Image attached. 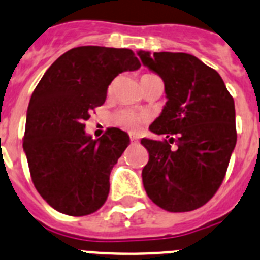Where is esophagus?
<instances>
[{"label":"esophagus","mask_w":260,"mask_h":260,"mask_svg":"<svg viewBox=\"0 0 260 260\" xmlns=\"http://www.w3.org/2000/svg\"><path fill=\"white\" fill-rule=\"evenodd\" d=\"M129 139H131V143H132V144H137V143H139V136H135V135H131Z\"/></svg>","instance_id":"esophagus-1"}]
</instances>
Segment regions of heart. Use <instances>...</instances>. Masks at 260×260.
Listing matches in <instances>:
<instances>
[{
  "mask_svg": "<svg viewBox=\"0 0 260 260\" xmlns=\"http://www.w3.org/2000/svg\"><path fill=\"white\" fill-rule=\"evenodd\" d=\"M152 76V74H144L143 77ZM141 77V78H143ZM116 123L120 125L123 129H127L129 132H136L140 129L141 124H143V117L141 115L136 114L135 111H131V110H124L120 111L116 115Z\"/></svg>",
  "mask_w": 260,
  "mask_h": 260,
  "instance_id": "obj_1",
  "label": "heart"
}]
</instances>
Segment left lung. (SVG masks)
I'll use <instances>...</instances> for the list:
<instances>
[{
    "label": "left lung",
    "instance_id": "obj_1",
    "mask_svg": "<svg viewBox=\"0 0 260 260\" xmlns=\"http://www.w3.org/2000/svg\"><path fill=\"white\" fill-rule=\"evenodd\" d=\"M137 55L161 77L168 98L149 127L166 140H141L149 152L144 188L165 211L200 208L222 183L236 148L233 98L220 74L195 56L146 51Z\"/></svg>",
    "mask_w": 260,
    "mask_h": 260
}]
</instances>
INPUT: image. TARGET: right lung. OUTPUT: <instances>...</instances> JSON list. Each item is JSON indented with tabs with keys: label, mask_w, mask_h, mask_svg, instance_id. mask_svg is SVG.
Here are the masks:
<instances>
[{
	"label": "right lung",
	"mask_w": 260,
	"mask_h": 260,
	"mask_svg": "<svg viewBox=\"0 0 260 260\" xmlns=\"http://www.w3.org/2000/svg\"><path fill=\"white\" fill-rule=\"evenodd\" d=\"M140 67L131 49L77 47L60 56L34 90L23 150L34 186L56 211L86 216L107 200L110 174L129 136L110 128L92 140L83 123L105 103L115 77Z\"/></svg>",
	"instance_id": "obj_1"
}]
</instances>
